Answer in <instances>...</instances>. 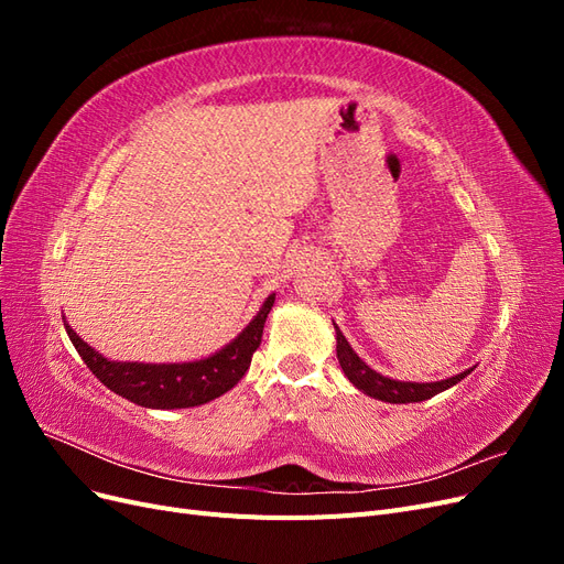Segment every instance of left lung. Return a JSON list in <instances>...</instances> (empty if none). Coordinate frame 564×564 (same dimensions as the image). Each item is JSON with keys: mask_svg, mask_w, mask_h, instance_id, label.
<instances>
[{"mask_svg": "<svg viewBox=\"0 0 564 564\" xmlns=\"http://www.w3.org/2000/svg\"><path fill=\"white\" fill-rule=\"evenodd\" d=\"M336 329V355H338V365L344 369V373L348 377V381L357 388L362 390L365 395L369 398H377L381 402H392V404H406V402H423V400H431L437 392L447 390L452 386H456L460 379H466L468 371H460L452 379L445 381H433V383H414V381H395V379H388L383 373L373 371L367 362L360 360V355H357L350 344L346 340V336L340 334V329L334 324Z\"/></svg>", "mask_w": 564, "mask_h": 564, "instance_id": "obj_1", "label": "left lung"}]
</instances>
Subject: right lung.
<instances>
[{"label": "right lung", "instance_id": "right-lung-1", "mask_svg": "<svg viewBox=\"0 0 564 564\" xmlns=\"http://www.w3.org/2000/svg\"><path fill=\"white\" fill-rule=\"evenodd\" d=\"M272 303H275V294L265 299L261 311L247 324L245 332L230 340L226 348L204 357V360L181 365L112 362L89 344H84L70 324H63L75 350L94 371V377L117 395L148 409H185L220 398L245 377L251 365V355L261 346L263 324Z\"/></svg>", "mask_w": 564, "mask_h": 564}]
</instances>
